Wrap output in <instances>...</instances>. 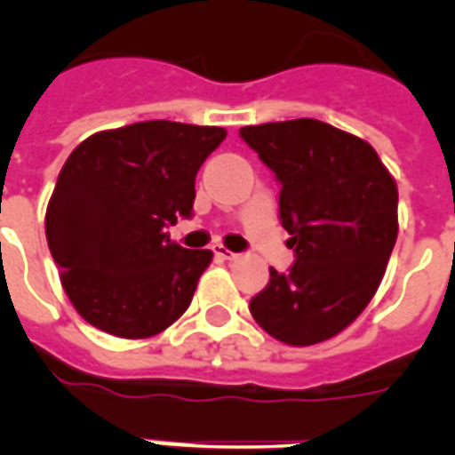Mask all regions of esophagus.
<instances>
[{
	"mask_svg": "<svg viewBox=\"0 0 455 455\" xmlns=\"http://www.w3.org/2000/svg\"><path fill=\"white\" fill-rule=\"evenodd\" d=\"M212 252L220 257V259H235V252H231V250L224 248V245H212Z\"/></svg>",
	"mask_w": 455,
	"mask_h": 455,
	"instance_id": "34e87169",
	"label": "esophagus"
}]
</instances>
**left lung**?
Here are the masks:
<instances>
[{
    "mask_svg": "<svg viewBox=\"0 0 455 455\" xmlns=\"http://www.w3.org/2000/svg\"><path fill=\"white\" fill-rule=\"evenodd\" d=\"M243 141L281 181V224L298 262L250 302L271 338L309 347L342 332L380 288L399 234V191L375 148L321 120L250 124Z\"/></svg>",
    "mask_w": 455,
    "mask_h": 455,
    "instance_id": "8db88e82",
    "label": "left lung"
}]
</instances>
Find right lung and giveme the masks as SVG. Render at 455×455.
Segmentation results:
<instances>
[{"label":"right lung","instance_id":"add662e5","mask_svg":"<svg viewBox=\"0 0 455 455\" xmlns=\"http://www.w3.org/2000/svg\"><path fill=\"white\" fill-rule=\"evenodd\" d=\"M224 127L148 120L87 137L46 205V243L75 311L124 339L153 338L193 299L212 250H186L167 227L188 217L196 174Z\"/></svg>","mask_w":455,"mask_h":455}]
</instances>
